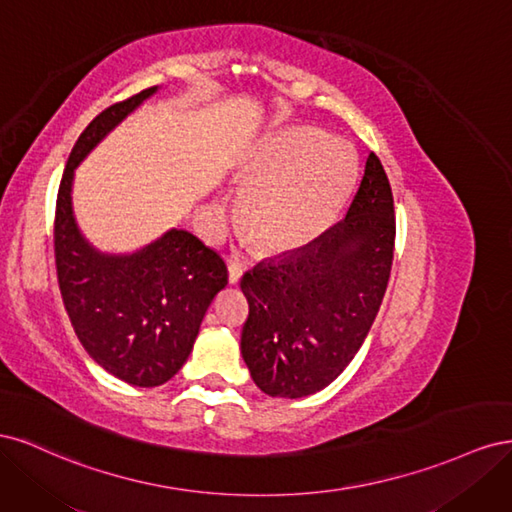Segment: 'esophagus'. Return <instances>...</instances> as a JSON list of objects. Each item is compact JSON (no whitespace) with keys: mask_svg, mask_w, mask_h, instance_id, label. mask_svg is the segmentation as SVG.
<instances>
[{"mask_svg":"<svg viewBox=\"0 0 512 512\" xmlns=\"http://www.w3.org/2000/svg\"><path fill=\"white\" fill-rule=\"evenodd\" d=\"M241 275H243V269L239 267V262H228V282L230 284H239V280H241Z\"/></svg>","mask_w":512,"mask_h":512,"instance_id":"esophagus-1","label":"esophagus"}]
</instances>
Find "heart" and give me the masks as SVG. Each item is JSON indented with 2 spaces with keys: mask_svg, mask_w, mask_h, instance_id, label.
<instances>
[{
  "mask_svg": "<svg viewBox=\"0 0 512 512\" xmlns=\"http://www.w3.org/2000/svg\"><path fill=\"white\" fill-rule=\"evenodd\" d=\"M356 179V153L344 138L318 128H286L262 141L241 170V226L262 252L301 250L342 211ZM222 198L203 207L209 232L224 230Z\"/></svg>",
  "mask_w": 512,
  "mask_h": 512,
  "instance_id": "b5f03b06",
  "label": "heart"
}]
</instances>
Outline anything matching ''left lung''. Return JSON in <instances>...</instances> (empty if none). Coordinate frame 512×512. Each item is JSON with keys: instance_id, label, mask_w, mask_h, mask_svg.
I'll list each match as a JSON object with an SVG mask.
<instances>
[{"instance_id": "obj_1", "label": "left lung", "mask_w": 512, "mask_h": 512, "mask_svg": "<svg viewBox=\"0 0 512 512\" xmlns=\"http://www.w3.org/2000/svg\"><path fill=\"white\" fill-rule=\"evenodd\" d=\"M393 247V192L378 156L369 153L342 222L243 275L250 316L241 354L262 393L299 399L342 374L376 320Z\"/></svg>"}]
</instances>
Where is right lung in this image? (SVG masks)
Here are the masks:
<instances>
[{"instance_id":"obj_1","label":"right lung","mask_w":512,"mask_h":512,"mask_svg":"<svg viewBox=\"0 0 512 512\" xmlns=\"http://www.w3.org/2000/svg\"><path fill=\"white\" fill-rule=\"evenodd\" d=\"M141 94L102 111L72 147L59 183L55 265L61 299L76 337L108 374L134 386H160L188 361L211 301L228 284L226 262L192 232L170 228L132 254L91 245L72 211L74 168L134 108Z\"/></svg>"}]
</instances>
